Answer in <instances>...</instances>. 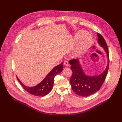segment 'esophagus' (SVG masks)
Wrapping results in <instances>:
<instances>
[{"instance_id": "34e87169", "label": "esophagus", "mask_w": 122, "mask_h": 122, "mask_svg": "<svg viewBox=\"0 0 122 122\" xmlns=\"http://www.w3.org/2000/svg\"><path fill=\"white\" fill-rule=\"evenodd\" d=\"M64 65H65L66 67H68L69 66V62H68V61H65L64 62Z\"/></svg>"}]
</instances>
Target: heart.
<instances>
[{
	"label": "heart",
	"instance_id": "b5f03b06",
	"mask_svg": "<svg viewBox=\"0 0 122 122\" xmlns=\"http://www.w3.org/2000/svg\"><path fill=\"white\" fill-rule=\"evenodd\" d=\"M87 34V32L86 31L83 30H80L77 33L76 36L77 38L83 39L79 44V48L74 53L75 56H78L86 51H87L92 45L93 43V38L91 35Z\"/></svg>",
	"mask_w": 122,
	"mask_h": 122
}]
</instances>
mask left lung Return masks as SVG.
<instances>
[{
	"label": "left lung",
	"mask_w": 122,
	"mask_h": 122,
	"mask_svg": "<svg viewBox=\"0 0 122 122\" xmlns=\"http://www.w3.org/2000/svg\"><path fill=\"white\" fill-rule=\"evenodd\" d=\"M97 36L98 43L104 49L107 56V66L101 74L98 75H88L84 72L79 59L69 61L73 72L70 82L74 92L80 96L87 97L96 93L101 87L107 74L109 63L107 45L100 34L97 33Z\"/></svg>",
	"instance_id": "left-lung-1"
}]
</instances>
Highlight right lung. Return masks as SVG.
I'll return each mask as SVG.
<instances>
[{"label":"right lung","instance_id":"obj_1","mask_svg":"<svg viewBox=\"0 0 122 122\" xmlns=\"http://www.w3.org/2000/svg\"><path fill=\"white\" fill-rule=\"evenodd\" d=\"M62 66L63 63L61 62L60 65L55 66L41 82L34 86L29 87L25 86L18 78V77L17 78L24 89L28 93L36 96H44L49 93L52 90L54 82V77L62 71Z\"/></svg>","mask_w":122,"mask_h":122}]
</instances>
